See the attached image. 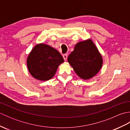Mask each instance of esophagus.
<instances>
[{"label": "esophagus", "instance_id": "34e87169", "mask_svg": "<svg viewBox=\"0 0 130 130\" xmlns=\"http://www.w3.org/2000/svg\"><path fill=\"white\" fill-rule=\"evenodd\" d=\"M63 59H64L65 61L67 60V59H68V55L67 54L63 55Z\"/></svg>", "mask_w": 130, "mask_h": 130}]
</instances>
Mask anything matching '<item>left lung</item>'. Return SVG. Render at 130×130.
<instances>
[{
  "instance_id": "1",
  "label": "left lung",
  "mask_w": 130,
  "mask_h": 130,
  "mask_svg": "<svg viewBox=\"0 0 130 130\" xmlns=\"http://www.w3.org/2000/svg\"><path fill=\"white\" fill-rule=\"evenodd\" d=\"M68 61L77 75L84 80L94 76L103 64L102 55L90 39L77 43Z\"/></svg>"
}]
</instances>
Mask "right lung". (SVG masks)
Segmentation results:
<instances>
[{"label": "right lung", "mask_w": 130, "mask_h": 130, "mask_svg": "<svg viewBox=\"0 0 130 130\" xmlns=\"http://www.w3.org/2000/svg\"><path fill=\"white\" fill-rule=\"evenodd\" d=\"M63 62L64 60L59 51L43 43L36 45L27 59L29 73L34 78L41 81L51 79L59 66Z\"/></svg>", "instance_id": "1"}]
</instances>
